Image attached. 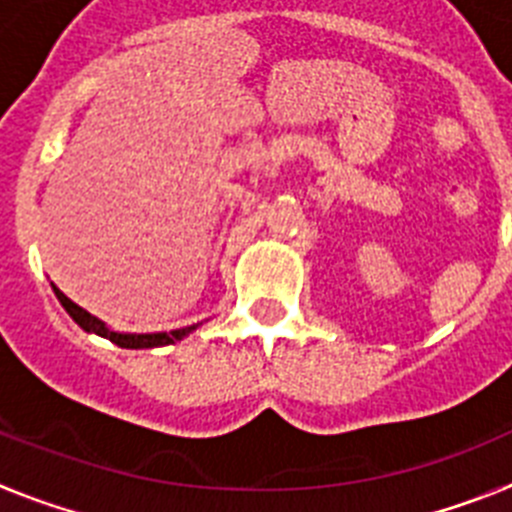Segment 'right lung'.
I'll use <instances>...</instances> for the list:
<instances>
[{
  "label": "right lung",
  "instance_id": "obj_1",
  "mask_svg": "<svg viewBox=\"0 0 512 512\" xmlns=\"http://www.w3.org/2000/svg\"><path fill=\"white\" fill-rule=\"evenodd\" d=\"M53 292H56V297L61 300V305L66 307V312H69L71 318H74L81 328L87 330V333H97V336H102V338H110V341L117 343L120 348L169 346V343L179 341V338H184L189 330H192V328H179V330H171V333H115V330L107 328L102 320H97L94 315H89L87 310H81L76 302H71L69 297L63 295L61 289L56 287V284H53Z\"/></svg>",
  "mask_w": 512,
  "mask_h": 512
}]
</instances>
